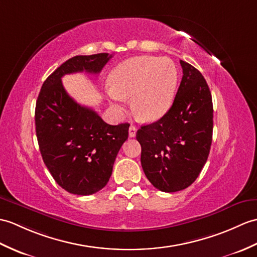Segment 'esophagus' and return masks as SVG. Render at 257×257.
<instances>
[{"instance_id":"esophagus-1","label":"esophagus","mask_w":257,"mask_h":257,"mask_svg":"<svg viewBox=\"0 0 257 257\" xmlns=\"http://www.w3.org/2000/svg\"><path fill=\"white\" fill-rule=\"evenodd\" d=\"M136 134H137V128L135 126H130V128H129V137H131V138H134V137H136Z\"/></svg>"}]
</instances>
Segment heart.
<instances>
[{
  "instance_id": "obj_1",
  "label": "heart",
  "mask_w": 257,
  "mask_h": 257,
  "mask_svg": "<svg viewBox=\"0 0 257 257\" xmlns=\"http://www.w3.org/2000/svg\"><path fill=\"white\" fill-rule=\"evenodd\" d=\"M177 85L175 64L166 58L136 57L119 63L108 77L107 95L117 110L131 98L134 114L143 121H157L173 103Z\"/></svg>"
}]
</instances>
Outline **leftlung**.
Segmentation results:
<instances>
[{
  "label": "left lung",
  "instance_id": "left-lung-1",
  "mask_svg": "<svg viewBox=\"0 0 257 257\" xmlns=\"http://www.w3.org/2000/svg\"><path fill=\"white\" fill-rule=\"evenodd\" d=\"M183 77L168 112L141 126V165L147 178L161 192L174 193L198 177L210 152L213 107L209 86L192 64L180 61Z\"/></svg>",
  "mask_w": 257,
  "mask_h": 257
}]
</instances>
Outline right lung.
Masks as SVG:
<instances>
[{
    "instance_id": "add662e5",
    "label": "right lung",
    "mask_w": 257,
    "mask_h": 257,
    "mask_svg": "<svg viewBox=\"0 0 257 257\" xmlns=\"http://www.w3.org/2000/svg\"><path fill=\"white\" fill-rule=\"evenodd\" d=\"M110 58L97 53L69 59L47 77L36 103L41 157L59 186L74 195H92L106 186L130 124L111 126L92 108L77 104L65 92L61 77L76 72L98 74Z\"/></svg>"
}]
</instances>
